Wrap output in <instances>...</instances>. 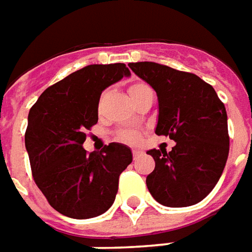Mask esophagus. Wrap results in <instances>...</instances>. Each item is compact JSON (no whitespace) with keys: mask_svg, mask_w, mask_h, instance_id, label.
Returning a JSON list of instances; mask_svg holds the SVG:
<instances>
[{"mask_svg":"<svg viewBox=\"0 0 252 252\" xmlns=\"http://www.w3.org/2000/svg\"><path fill=\"white\" fill-rule=\"evenodd\" d=\"M140 155H142V152H140V150H138V149H133V150H132L133 158H136V157H139Z\"/></svg>","mask_w":252,"mask_h":252,"instance_id":"34e87169","label":"esophagus"}]
</instances>
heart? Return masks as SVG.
<instances>
[{"label": "heart", "mask_w": 252, "mask_h": 252, "mask_svg": "<svg viewBox=\"0 0 252 252\" xmlns=\"http://www.w3.org/2000/svg\"><path fill=\"white\" fill-rule=\"evenodd\" d=\"M148 88L149 87L146 84L135 83L129 87V95H131V97L135 100L143 91L148 90ZM117 139L121 140V142H126V143H131V145H133V143H138L140 140V133L136 132V131H121V132L117 133Z\"/></svg>", "instance_id": "b5f03b06"}]
</instances>
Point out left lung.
<instances>
[{"mask_svg":"<svg viewBox=\"0 0 252 252\" xmlns=\"http://www.w3.org/2000/svg\"><path fill=\"white\" fill-rule=\"evenodd\" d=\"M129 67L158 97L157 135L175 140L171 152L149 150L156 167L146 185L165 207L197 204L218 184L229 155L227 114L215 90L200 77L153 62Z\"/></svg>","mask_w":252,"mask_h":252,"instance_id":"8db88e82","label":"left lung"}]
</instances>
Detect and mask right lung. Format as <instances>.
Returning a JSON list of instances; mask_svg holds the SVG:
<instances>
[{"instance_id":"right-lung-1","label":"right lung","mask_w":252,"mask_h":252,"mask_svg":"<svg viewBox=\"0 0 252 252\" xmlns=\"http://www.w3.org/2000/svg\"><path fill=\"white\" fill-rule=\"evenodd\" d=\"M131 76L124 63L90 64L44 91L29 113L25 143L34 182L58 212L74 220L102 215L114 203L131 149L113 142L100 153L83 148L97 123L107 87Z\"/></svg>"}]
</instances>
